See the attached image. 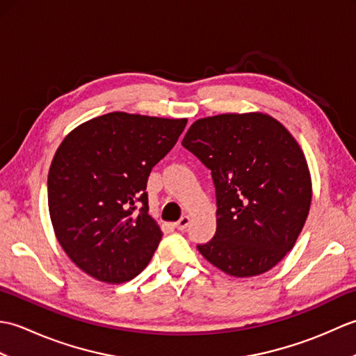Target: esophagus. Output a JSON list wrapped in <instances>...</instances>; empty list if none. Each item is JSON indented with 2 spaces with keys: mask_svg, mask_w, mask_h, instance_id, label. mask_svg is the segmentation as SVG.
Masks as SVG:
<instances>
[{
  "mask_svg": "<svg viewBox=\"0 0 356 356\" xmlns=\"http://www.w3.org/2000/svg\"><path fill=\"white\" fill-rule=\"evenodd\" d=\"M188 225H190V217L182 216V217H180V220L176 223V228L179 231H185L188 228Z\"/></svg>",
  "mask_w": 356,
  "mask_h": 356,
  "instance_id": "obj_1",
  "label": "esophagus"
}]
</instances>
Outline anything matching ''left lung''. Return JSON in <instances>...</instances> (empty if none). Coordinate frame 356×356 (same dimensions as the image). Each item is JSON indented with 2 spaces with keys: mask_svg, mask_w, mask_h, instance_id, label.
Here are the masks:
<instances>
[{
  "mask_svg": "<svg viewBox=\"0 0 356 356\" xmlns=\"http://www.w3.org/2000/svg\"><path fill=\"white\" fill-rule=\"evenodd\" d=\"M182 145L211 171L216 188L217 229L199 252L232 277L274 268L293 248L312 200L297 140L263 113H229L195 120Z\"/></svg>",
  "mask_w": 356,
  "mask_h": 356,
  "instance_id": "obj_1",
  "label": "left lung"
}]
</instances>
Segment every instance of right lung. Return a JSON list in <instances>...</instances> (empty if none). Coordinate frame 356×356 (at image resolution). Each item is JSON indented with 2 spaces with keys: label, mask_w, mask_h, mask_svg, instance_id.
Here are the masks:
<instances>
[{
  "label": "right lung",
  "mask_w": 356,
  "mask_h": 356,
  "mask_svg": "<svg viewBox=\"0 0 356 356\" xmlns=\"http://www.w3.org/2000/svg\"><path fill=\"white\" fill-rule=\"evenodd\" d=\"M185 125L115 111L74 128L56 149L47 179L51 225L88 275L118 284L149 263L162 231L148 216V176Z\"/></svg>",
  "instance_id": "1"
}]
</instances>
